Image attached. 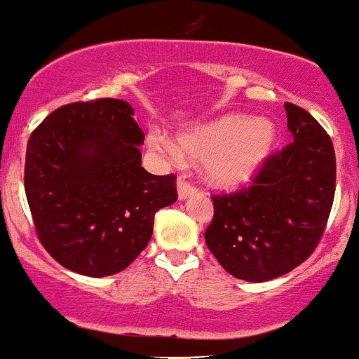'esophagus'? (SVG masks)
Returning a JSON list of instances; mask_svg holds the SVG:
<instances>
[{"label": "esophagus", "instance_id": "esophagus-1", "mask_svg": "<svg viewBox=\"0 0 359 359\" xmlns=\"http://www.w3.org/2000/svg\"><path fill=\"white\" fill-rule=\"evenodd\" d=\"M176 188H178V198L180 200L190 198V196H193L196 193V188L193 187L191 183H188V181H184L183 178L176 183Z\"/></svg>", "mask_w": 359, "mask_h": 359}]
</instances>
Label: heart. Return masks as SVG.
Here are the masks:
<instances>
[{
  "label": "heart",
  "instance_id": "heart-1",
  "mask_svg": "<svg viewBox=\"0 0 359 359\" xmlns=\"http://www.w3.org/2000/svg\"><path fill=\"white\" fill-rule=\"evenodd\" d=\"M176 144L161 132L147 142L152 151L169 159L188 154L203 159L205 178L219 188H239L257 175L276 142L275 126L266 118L225 114L184 130Z\"/></svg>",
  "mask_w": 359,
  "mask_h": 359
}]
</instances>
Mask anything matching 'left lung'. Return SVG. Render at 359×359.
<instances>
[{"mask_svg": "<svg viewBox=\"0 0 359 359\" xmlns=\"http://www.w3.org/2000/svg\"><path fill=\"white\" fill-rule=\"evenodd\" d=\"M293 142L266 159L255 184L213 196L205 243L229 275L261 283L304 263L319 244L336 191L332 140L304 108L285 103Z\"/></svg>", "mask_w": 359, "mask_h": 359, "instance_id": "1", "label": "left lung"}]
</instances>
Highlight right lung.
Masks as SVG:
<instances>
[{
  "mask_svg": "<svg viewBox=\"0 0 359 359\" xmlns=\"http://www.w3.org/2000/svg\"><path fill=\"white\" fill-rule=\"evenodd\" d=\"M144 134L123 100L64 104L32 132L25 193L40 243L71 271L110 276L152 237L176 201V176L140 166Z\"/></svg>",
  "mask_w": 359,
  "mask_h": 359,
  "instance_id": "obj_1",
  "label": "right lung"
}]
</instances>
